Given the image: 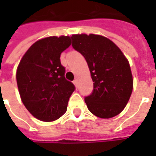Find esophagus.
Masks as SVG:
<instances>
[{
  "mask_svg": "<svg viewBox=\"0 0 156 156\" xmlns=\"http://www.w3.org/2000/svg\"><path fill=\"white\" fill-rule=\"evenodd\" d=\"M73 82H74V84L75 85V87H77V86H78V81H77L76 79H75V81H73Z\"/></svg>",
  "mask_w": 156,
  "mask_h": 156,
  "instance_id": "obj_1",
  "label": "esophagus"
}]
</instances>
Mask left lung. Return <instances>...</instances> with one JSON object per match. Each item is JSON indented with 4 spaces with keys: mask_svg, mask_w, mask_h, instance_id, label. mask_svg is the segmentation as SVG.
<instances>
[{
    "mask_svg": "<svg viewBox=\"0 0 156 156\" xmlns=\"http://www.w3.org/2000/svg\"><path fill=\"white\" fill-rule=\"evenodd\" d=\"M72 47L84 56L94 82L85 96L88 110L100 118L119 115L133 90V77L127 58L110 40L97 34H73Z\"/></svg>",
    "mask_w": 156,
    "mask_h": 156,
    "instance_id": "obj_1",
    "label": "left lung"
}]
</instances>
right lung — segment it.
Here are the masks:
<instances>
[{
    "label": "right lung",
    "mask_w": 156,
    "mask_h": 156,
    "mask_svg": "<svg viewBox=\"0 0 156 156\" xmlns=\"http://www.w3.org/2000/svg\"><path fill=\"white\" fill-rule=\"evenodd\" d=\"M70 46L69 36H50L31 46L18 66L16 81L21 101L40 121L52 122L67 111L75 85L65 78L60 56Z\"/></svg>",
    "instance_id": "add662e5"
}]
</instances>
